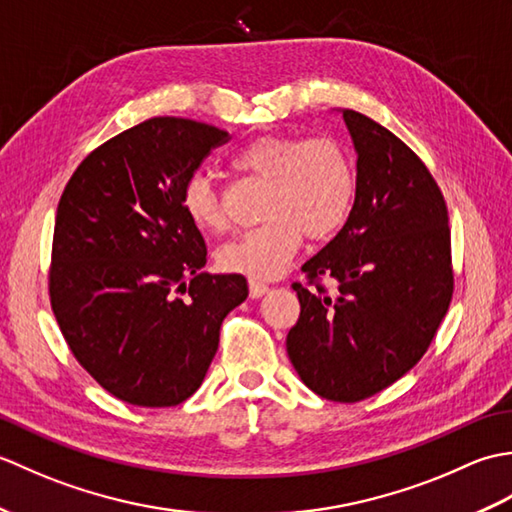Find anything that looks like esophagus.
Returning <instances> with one entry per match:
<instances>
[{
  "instance_id": "esophagus-1",
  "label": "esophagus",
  "mask_w": 512,
  "mask_h": 512,
  "mask_svg": "<svg viewBox=\"0 0 512 512\" xmlns=\"http://www.w3.org/2000/svg\"><path fill=\"white\" fill-rule=\"evenodd\" d=\"M248 288H250V297H253V299H259V297L266 295V292H268L266 281H259V279H250L248 281Z\"/></svg>"
}]
</instances>
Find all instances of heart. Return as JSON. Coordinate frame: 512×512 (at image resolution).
<instances>
[{"label":"heart","instance_id":"b5f03b06","mask_svg":"<svg viewBox=\"0 0 512 512\" xmlns=\"http://www.w3.org/2000/svg\"><path fill=\"white\" fill-rule=\"evenodd\" d=\"M231 167L266 180V220L224 244L217 262L228 273L253 279L275 277L288 266L306 233L325 239L350 220L356 202V165L334 136H262L235 151ZM182 211L202 233H222L226 217L220 195L204 176L182 191Z\"/></svg>","mask_w":512,"mask_h":512}]
</instances>
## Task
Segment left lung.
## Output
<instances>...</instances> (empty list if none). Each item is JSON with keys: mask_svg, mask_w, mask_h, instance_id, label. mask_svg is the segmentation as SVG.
Here are the masks:
<instances>
[{"mask_svg": "<svg viewBox=\"0 0 512 512\" xmlns=\"http://www.w3.org/2000/svg\"><path fill=\"white\" fill-rule=\"evenodd\" d=\"M356 147V202L332 242L301 266L286 350L314 394L358 402L416 365L453 297L451 228L427 165L365 114L343 110ZM323 278L337 281L330 296Z\"/></svg>", "mask_w": 512, "mask_h": 512, "instance_id": "8db88e82", "label": "left lung"}]
</instances>
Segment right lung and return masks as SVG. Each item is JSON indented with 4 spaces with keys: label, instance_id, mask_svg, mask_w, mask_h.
<instances>
[{
    "label": "right lung",
    "instance_id": "1",
    "mask_svg": "<svg viewBox=\"0 0 512 512\" xmlns=\"http://www.w3.org/2000/svg\"><path fill=\"white\" fill-rule=\"evenodd\" d=\"M231 136L156 116L110 138L61 193L48 273L50 306L76 361L138 407H173L202 385L242 275L202 273V233L182 191Z\"/></svg>",
    "mask_w": 512,
    "mask_h": 512
}]
</instances>
